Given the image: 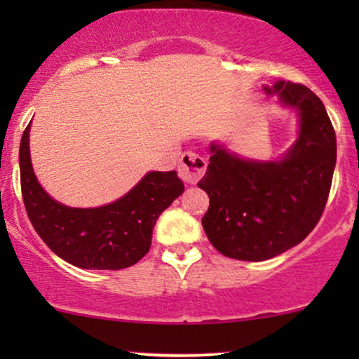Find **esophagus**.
Returning a JSON list of instances; mask_svg holds the SVG:
<instances>
[{"mask_svg":"<svg viewBox=\"0 0 359 359\" xmlns=\"http://www.w3.org/2000/svg\"><path fill=\"white\" fill-rule=\"evenodd\" d=\"M205 167H208V162H205L204 156L196 154V151H184L179 160L177 174L184 182L196 184L204 175Z\"/></svg>","mask_w":359,"mask_h":359,"instance_id":"obj_1","label":"esophagus"}]
</instances>
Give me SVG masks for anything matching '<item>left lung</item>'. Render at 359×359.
<instances>
[{
  "instance_id": "1",
  "label": "left lung",
  "mask_w": 359,
  "mask_h": 359,
  "mask_svg": "<svg viewBox=\"0 0 359 359\" xmlns=\"http://www.w3.org/2000/svg\"><path fill=\"white\" fill-rule=\"evenodd\" d=\"M283 104L297 108L300 135L280 162H251L211 145L199 187L209 196L203 217L211 245L228 258L263 262L299 245L323 216L336 165V133L323 101L304 84L278 81Z\"/></svg>"
}]
</instances>
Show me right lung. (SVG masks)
<instances>
[{"mask_svg":"<svg viewBox=\"0 0 359 359\" xmlns=\"http://www.w3.org/2000/svg\"><path fill=\"white\" fill-rule=\"evenodd\" d=\"M25 128L20 143V182L28 219L57 257L86 270H121L148 253L156 219L184 192L177 172H150L125 197L102 208L57 203L34 174Z\"/></svg>","mask_w":359,"mask_h":359,"instance_id":"add662e5","label":"right lung"}]
</instances>
